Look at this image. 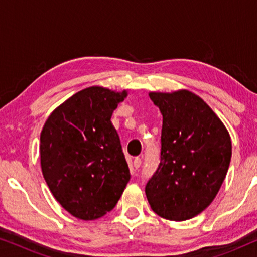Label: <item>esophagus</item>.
Instances as JSON below:
<instances>
[{"instance_id": "obj_1", "label": "esophagus", "mask_w": 257, "mask_h": 257, "mask_svg": "<svg viewBox=\"0 0 257 257\" xmlns=\"http://www.w3.org/2000/svg\"><path fill=\"white\" fill-rule=\"evenodd\" d=\"M140 165H142V159H140L139 157H136L135 159H133V167L138 168L140 167Z\"/></svg>"}]
</instances>
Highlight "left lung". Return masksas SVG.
Wrapping results in <instances>:
<instances>
[{
	"instance_id": "left-lung-1",
	"label": "left lung",
	"mask_w": 257,
	"mask_h": 257,
	"mask_svg": "<svg viewBox=\"0 0 257 257\" xmlns=\"http://www.w3.org/2000/svg\"><path fill=\"white\" fill-rule=\"evenodd\" d=\"M163 114L160 164L145 193L151 208L171 221H185L215 199L231 158L226 126L202 98L188 90L150 92Z\"/></svg>"
}]
</instances>
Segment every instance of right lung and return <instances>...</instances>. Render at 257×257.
Masks as SVG:
<instances>
[{
	"instance_id": "obj_1",
	"label": "right lung",
	"mask_w": 257,
	"mask_h": 257,
	"mask_svg": "<svg viewBox=\"0 0 257 257\" xmlns=\"http://www.w3.org/2000/svg\"><path fill=\"white\" fill-rule=\"evenodd\" d=\"M127 91L90 86L56 107L41 132V168L52 195L77 219L96 220L117 205L131 178L111 122Z\"/></svg>"
}]
</instances>
